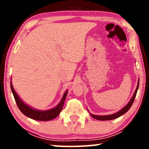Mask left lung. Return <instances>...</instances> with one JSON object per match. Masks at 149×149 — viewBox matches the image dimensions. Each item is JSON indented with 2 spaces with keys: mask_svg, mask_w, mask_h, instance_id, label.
Here are the masks:
<instances>
[{
  "mask_svg": "<svg viewBox=\"0 0 149 149\" xmlns=\"http://www.w3.org/2000/svg\"><path fill=\"white\" fill-rule=\"evenodd\" d=\"M138 87H139V79H138V85H137V87H136V91H135V92H134L133 96H132L131 100H130L129 102L127 103V104H126L125 107H124L123 109L120 110L119 111H118L117 113L112 114V115H93V114L90 113V115L93 118V119L100 120V121H108V120H113V119H117V118L119 117L120 116L123 115V114L127 113V112L129 111V109L131 108V107L132 106V104H133L134 99H135V97H136V93H137ZM88 112H89V111H88Z\"/></svg>",
  "mask_w": 149,
  "mask_h": 149,
  "instance_id": "left-lung-1",
  "label": "left lung"
}]
</instances>
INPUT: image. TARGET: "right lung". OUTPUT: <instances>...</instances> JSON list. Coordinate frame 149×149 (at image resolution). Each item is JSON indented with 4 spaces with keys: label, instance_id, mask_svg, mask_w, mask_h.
<instances>
[{
    "label": "right lung",
    "instance_id": "add662e5",
    "mask_svg": "<svg viewBox=\"0 0 149 149\" xmlns=\"http://www.w3.org/2000/svg\"><path fill=\"white\" fill-rule=\"evenodd\" d=\"M11 91L13 93L14 98H15V102L17 104L18 108L20 110V111L24 114V115L27 116V117L31 118L32 119L37 120V121H50L55 119V118L58 117L59 114L60 113L61 111H62L63 106H64V103L65 100H66V95L68 94V90L66 91V92L63 95L62 98L60 102L56 106V107L53 108L52 109L47 110V111H39V110L34 109L33 108L30 107L24 102L23 101L20 99L19 95L17 94L16 91L14 89L13 85H12V83L11 81Z\"/></svg>",
    "mask_w": 149,
    "mask_h": 149
}]
</instances>
